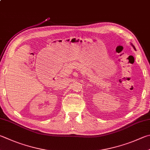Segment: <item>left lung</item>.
<instances>
[{
	"label": "left lung",
	"instance_id": "1",
	"mask_svg": "<svg viewBox=\"0 0 150 150\" xmlns=\"http://www.w3.org/2000/svg\"><path fill=\"white\" fill-rule=\"evenodd\" d=\"M131 45L132 46V47H133V48H134V50H136V48H135V47H134V45H133L132 44H131Z\"/></svg>",
	"mask_w": 150,
	"mask_h": 150
}]
</instances>
